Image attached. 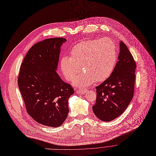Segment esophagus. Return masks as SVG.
I'll return each instance as SVG.
<instances>
[{"label":"esophagus","instance_id":"esophagus-1","mask_svg":"<svg viewBox=\"0 0 156 156\" xmlns=\"http://www.w3.org/2000/svg\"><path fill=\"white\" fill-rule=\"evenodd\" d=\"M87 90H86V89H84V90H77L76 91V93H78V94H84L85 93H87Z\"/></svg>","mask_w":156,"mask_h":156}]
</instances>
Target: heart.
Segmentation results:
<instances>
[{"label":"heart","instance_id":"obj_1","mask_svg":"<svg viewBox=\"0 0 156 156\" xmlns=\"http://www.w3.org/2000/svg\"><path fill=\"white\" fill-rule=\"evenodd\" d=\"M118 60L117 48L114 41L109 38L84 41L74 46L70 56L62 58L60 66L65 78L72 81L81 72L74 83L83 87L107 80L112 74Z\"/></svg>","mask_w":156,"mask_h":156}]
</instances>
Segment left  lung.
<instances>
[{
	"mask_svg": "<svg viewBox=\"0 0 156 156\" xmlns=\"http://www.w3.org/2000/svg\"><path fill=\"white\" fill-rule=\"evenodd\" d=\"M136 68L132 54L121 41L118 61L112 74L96 87V100L93 111L98 118L108 122L124 112L133 97Z\"/></svg>",
	"mask_w": 156,
	"mask_h": 156,
	"instance_id": "obj_1",
	"label": "left lung"
}]
</instances>
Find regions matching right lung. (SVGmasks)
I'll list each match as a JSON object with an SVG mask.
<instances>
[{
  "label": "right lung",
  "mask_w": 156,
  "mask_h": 156,
  "mask_svg": "<svg viewBox=\"0 0 156 156\" xmlns=\"http://www.w3.org/2000/svg\"><path fill=\"white\" fill-rule=\"evenodd\" d=\"M64 38L37 42L22 63L18 85L26 111L35 121L49 127L61 126L67 118L68 98L74 94L69 84L62 80L57 68Z\"/></svg>",
  "instance_id": "1"
}]
</instances>
